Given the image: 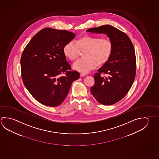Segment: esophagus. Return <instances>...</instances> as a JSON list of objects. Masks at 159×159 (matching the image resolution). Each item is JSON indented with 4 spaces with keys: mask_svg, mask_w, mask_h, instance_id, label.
Masks as SVG:
<instances>
[{
    "mask_svg": "<svg viewBox=\"0 0 159 159\" xmlns=\"http://www.w3.org/2000/svg\"><path fill=\"white\" fill-rule=\"evenodd\" d=\"M80 77H83V76H85V74H84V73H80Z\"/></svg>",
    "mask_w": 159,
    "mask_h": 159,
    "instance_id": "34e87169",
    "label": "esophagus"
}]
</instances>
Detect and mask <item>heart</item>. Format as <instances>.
<instances>
[{"label":"heart","instance_id":"1","mask_svg":"<svg viewBox=\"0 0 159 159\" xmlns=\"http://www.w3.org/2000/svg\"><path fill=\"white\" fill-rule=\"evenodd\" d=\"M80 51L83 57L73 65V68L81 73H85L96 66L106 64L111 59L113 51V45L108 39L99 36L85 35L80 37L75 42H67L63 48L65 56L71 61L78 57Z\"/></svg>","mask_w":159,"mask_h":159}]
</instances>
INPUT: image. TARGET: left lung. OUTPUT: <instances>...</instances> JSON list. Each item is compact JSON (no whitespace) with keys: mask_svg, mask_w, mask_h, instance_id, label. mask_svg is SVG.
<instances>
[{"mask_svg":"<svg viewBox=\"0 0 159 159\" xmlns=\"http://www.w3.org/2000/svg\"><path fill=\"white\" fill-rule=\"evenodd\" d=\"M87 32L105 34L113 45L111 59L95 74V84L90 89L95 99L109 106L125 97L134 83L136 72V59L134 45L129 37L111 25L89 28ZM101 74H107L104 77Z\"/></svg>","mask_w":159,"mask_h":159,"instance_id":"8db88e82","label":"left lung"}]
</instances>
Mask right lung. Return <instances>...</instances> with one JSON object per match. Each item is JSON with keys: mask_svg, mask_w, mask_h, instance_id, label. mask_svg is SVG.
<instances>
[{"mask_svg": "<svg viewBox=\"0 0 159 159\" xmlns=\"http://www.w3.org/2000/svg\"><path fill=\"white\" fill-rule=\"evenodd\" d=\"M75 34L66 30L42 29L34 36L20 58L23 82L32 96L45 106L57 107L80 75L71 71L63 48Z\"/></svg>", "mask_w": 159, "mask_h": 159, "instance_id": "add662e5", "label": "right lung"}]
</instances>
